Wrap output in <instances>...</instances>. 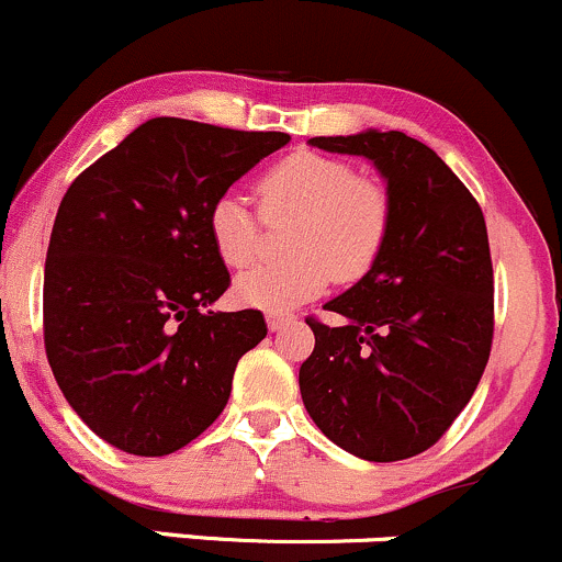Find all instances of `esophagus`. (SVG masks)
I'll return each instance as SVG.
<instances>
[{
  "mask_svg": "<svg viewBox=\"0 0 562 562\" xmlns=\"http://www.w3.org/2000/svg\"><path fill=\"white\" fill-rule=\"evenodd\" d=\"M292 322H294L292 314H268V327L273 329V333H279V329H283Z\"/></svg>",
  "mask_w": 562,
  "mask_h": 562,
  "instance_id": "34e87169",
  "label": "esophagus"
}]
</instances>
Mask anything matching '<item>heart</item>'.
I'll return each mask as SVG.
<instances>
[{
	"instance_id": "1",
	"label": "heart",
	"mask_w": 562,
	"mask_h": 562,
	"mask_svg": "<svg viewBox=\"0 0 562 562\" xmlns=\"http://www.w3.org/2000/svg\"><path fill=\"white\" fill-rule=\"evenodd\" d=\"M265 218L297 216L281 265H257L240 273L233 294L240 305L289 314L319 297L333 281H360L390 240L392 196L381 183L357 176L335 156L297 151L283 156L257 183ZM207 238L227 268L257 257L259 224L238 194L224 192L207 207Z\"/></svg>"
}]
</instances>
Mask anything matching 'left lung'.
Instances as JSON below:
<instances>
[{
  "label": "left lung",
  "mask_w": 562,
  "mask_h": 562,
  "mask_svg": "<svg viewBox=\"0 0 562 562\" xmlns=\"http://www.w3.org/2000/svg\"><path fill=\"white\" fill-rule=\"evenodd\" d=\"M366 156L386 181L392 229L368 276L305 319L316 346L300 395L316 427L370 462L430 449L471 401L493 346V259L484 213L432 148L403 132L311 137Z\"/></svg>",
  "instance_id": "obj_1"
}]
</instances>
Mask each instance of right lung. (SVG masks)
Instances as JSON below:
<instances>
[{
    "instance_id": "add662e5",
    "label": "right lung",
    "mask_w": 562,
    "mask_h": 562,
    "mask_svg": "<svg viewBox=\"0 0 562 562\" xmlns=\"http://www.w3.org/2000/svg\"><path fill=\"white\" fill-rule=\"evenodd\" d=\"M286 143L161 115L67 189L45 259V355L75 414L121 452L194 441L268 335L259 311H205L229 286L207 207Z\"/></svg>"
}]
</instances>
